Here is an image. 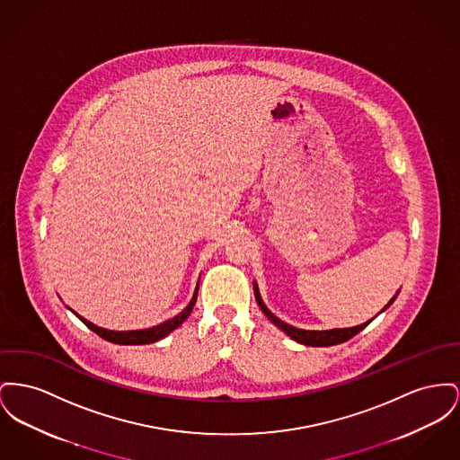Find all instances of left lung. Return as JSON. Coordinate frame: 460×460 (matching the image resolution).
Segmentation results:
<instances>
[{
	"label": "left lung",
	"instance_id": "8db88e82",
	"mask_svg": "<svg viewBox=\"0 0 460 460\" xmlns=\"http://www.w3.org/2000/svg\"><path fill=\"white\" fill-rule=\"evenodd\" d=\"M253 287H255V300H257L259 307L262 309V313H264V314L270 318V322L276 324L279 330H283L288 337H292L294 341H297V342L304 344V346L324 348V346L342 344V342L352 339L356 333H359L367 324L372 322V320H370V322H367V323L358 324V326H352V328H333V330H302V328H296V326L285 323V322H281L279 318H276V316L270 313V309L266 307V304L262 302L261 294H259V288H257V283H253ZM394 298H396V296L389 300V304H387L382 311H385V309L394 302ZM382 311H380V313H382Z\"/></svg>",
	"mask_w": 460,
	"mask_h": 460
}]
</instances>
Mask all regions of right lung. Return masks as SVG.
I'll list each match as a JSON object with an SVG mask.
<instances>
[{
	"mask_svg": "<svg viewBox=\"0 0 460 460\" xmlns=\"http://www.w3.org/2000/svg\"><path fill=\"white\" fill-rule=\"evenodd\" d=\"M196 297H198V287L194 290V296L190 298V305L181 313L177 314L175 318L172 320H166L162 324H156L153 328H146V330H130V332H114V330H106V328H101L97 324L90 323L88 320H84L83 316H80L78 313H73L82 320L83 323L86 324L92 332H95L99 337L106 339L112 344H121V346H140V344H153L156 341H160L163 337H166L170 332H173L177 326L184 323L188 320V316L196 304Z\"/></svg>",
	"mask_w": 460,
	"mask_h": 460,
	"instance_id": "right-lung-1",
	"label": "right lung"
}]
</instances>
